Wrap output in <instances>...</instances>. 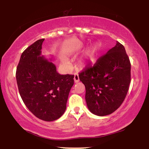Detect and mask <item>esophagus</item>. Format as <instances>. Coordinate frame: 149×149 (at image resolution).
<instances>
[{
    "label": "esophagus",
    "instance_id": "esophagus-1",
    "mask_svg": "<svg viewBox=\"0 0 149 149\" xmlns=\"http://www.w3.org/2000/svg\"><path fill=\"white\" fill-rule=\"evenodd\" d=\"M74 81H75V83L79 81V75H78L77 74H75V75H74Z\"/></svg>",
    "mask_w": 149,
    "mask_h": 149
}]
</instances>
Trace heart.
Returning a JSON list of instances; mask_svg holds the SVG:
<instances>
[{"instance_id":"b5f03b06","label":"heart","mask_w":149,"mask_h":149,"mask_svg":"<svg viewBox=\"0 0 149 149\" xmlns=\"http://www.w3.org/2000/svg\"><path fill=\"white\" fill-rule=\"evenodd\" d=\"M100 45L99 43L95 44L93 47L92 49L87 52L84 58H82V60H81V64L84 65L87 64H93V63H94L96 60V56H97V52L99 51L100 49ZM62 63L63 64L65 65H69V62L66 59L63 60Z\"/></svg>"}]
</instances>
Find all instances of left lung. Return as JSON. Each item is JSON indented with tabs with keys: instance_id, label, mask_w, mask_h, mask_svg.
I'll use <instances>...</instances> for the list:
<instances>
[{
	"instance_id": "8db88e82",
	"label": "left lung",
	"mask_w": 149,
	"mask_h": 149,
	"mask_svg": "<svg viewBox=\"0 0 149 149\" xmlns=\"http://www.w3.org/2000/svg\"><path fill=\"white\" fill-rule=\"evenodd\" d=\"M79 77L85 85L90 112L99 116L112 114L122 104L131 82V63L124 47L117 41L93 66L88 64Z\"/></svg>"
}]
</instances>
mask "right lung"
Returning <instances> with one entry per match:
<instances>
[{"label":"right lung","instance_id":"add662e5","mask_svg":"<svg viewBox=\"0 0 149 149\" xmlns=\"http://www.w3.org/2000/svg\"><path fill=\"white\" fill-rule=\"evenodd\" d=\"M44 40H37L23 52L16 77L19 95L30 112L39 119L52 122L66 109L74 75H60L53 63L40 56Z\"/></svg>","mask_w":149,"mask_h":149}]
</instances>
